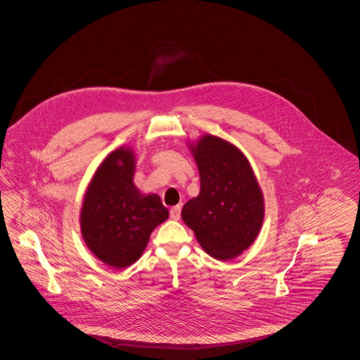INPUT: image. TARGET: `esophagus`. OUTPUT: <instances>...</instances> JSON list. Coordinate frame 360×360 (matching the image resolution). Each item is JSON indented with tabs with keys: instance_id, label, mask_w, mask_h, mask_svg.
Listing matches in <instances>:
<instances>
[{
	"instance_id": "esophagus-1",
	"label": "esophagus",
	"mask_w": 360,
	"mask_h": 360,
	"mask_svg": "<svg viewBox=\"0 0 360 360\" xmlns=\"http://www.w3.org/2000/svg\"><path fill=\"white\" fill-rule=\"evenodd\" d=\"M170 217L172 220H179L181 217V206H174L170 209Z\"/></svg>"
}]
</instances>
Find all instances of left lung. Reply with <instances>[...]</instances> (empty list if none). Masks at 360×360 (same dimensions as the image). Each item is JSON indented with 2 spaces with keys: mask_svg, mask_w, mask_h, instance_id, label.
Masks as SVG:
<instances>
[{
  "mask_svg": "<svg viewBox=\"0 0 360 360\" xmlns=\"http://www.w3.org/2000/svg\"><path fill=\"white\" fill-rule=\"evenodd\" d=\"M201 190L182 207V220L210 257L229 260L257 239L264 219L263 193L247 158L221 137L190 144Z\"/></svg>",
  "mask_w": 360,
  "mask_h": 360,
  "instance_id": "1",
  "label": "left lung"
}]
</instances>
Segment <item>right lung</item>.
Segmentation results:
<instances>
[{"label":"right lung","instance_id":"add662e5","mask_svg":"<svg viewBox=\"0 0 360 360\" xmlns=\"http://www.w3.org/2000/svg\"><path fill=\"white\" fill-rule=\"evenodd\" d=\"M135 165L129 147L108 155L87 186L81 209L86 245L115 269L135 263L155 226L169 219V210L158 194L144 195L135 186Z\"/></svg>","mask_w":360,"mask_h":360}]
</instances>
